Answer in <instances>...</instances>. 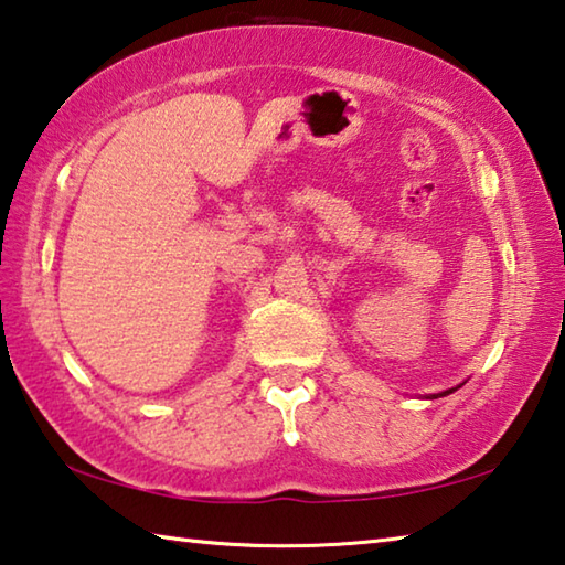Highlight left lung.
<instances>
[{"instance_id":"obj_1","label":"left lung","mask_w":565,"mask_h":565,"mask_svg":"<svg viewBox=\"0 0 565 565\" xmlns=\"http://www.w3.org/2000/svg\"><path fill=\"white\" fill-rule=\"evenodd\" d=\"M444 394H449V392H444Z\"/></svg>"}]
</instances>
